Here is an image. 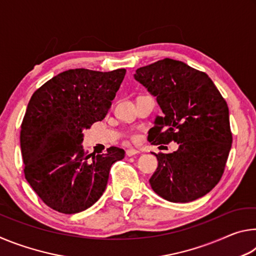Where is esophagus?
<instances>
[{
    "label": "esophagus",
    "instance_id": "34e87169",
    "mask_svg": "<svg viewBox=\"0 0 256 256\" xmlns=\"http://www.w3.org/2000/svg\"><path fill=\"white\" fill-rule=\"evenodd\" d=\"M140 154V151L136 150V149H128L126 150L128 157H132V156H136V154Z\"/></svg>",
    "mask_w": 256,
    "mask_h": 256
}]
</instances>
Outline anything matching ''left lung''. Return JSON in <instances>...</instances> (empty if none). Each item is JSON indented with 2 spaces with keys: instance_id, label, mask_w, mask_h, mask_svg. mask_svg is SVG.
<instances>
[{
  "instance_id": "left-lung-1",
  "label": "left lung",
  "mask_w": 256,
  "mask_h": 256,
  "mask_svg": "<svg viewBox=\"0 0 256 256\" xmlns=\"http://www.w3.org/2000/svg\"><path fill=\"white\" fill-rule=\"evenodd\" d=\"M134 78L157 97L164 112L149 131L151 144H180L172 154H154L151 188L170 202L206 196L222 178L232 148L226 100L206 73L180 60H157L138 68Z\"/></svg>"
}]
</instances>
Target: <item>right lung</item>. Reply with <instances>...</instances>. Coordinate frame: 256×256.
<instances>
[{"label": "right lung", "instance_id": "add662e5", "mask_svg": "<svg viewBox=\"0 0 256 256\" xmlns=\"http://www.w3.org/2000/svg\"><path fill=\"white\" fill-rule=\"evenodd\" d=\"M126 70L74 68L60 73L30 98L21 124L24 177L42 201L60 214L92 206L106 188L124 150L86 154L82 131L105 118Z\"/></svg>", "mask_w": 256, "mask_h": 256}]
</instances>
